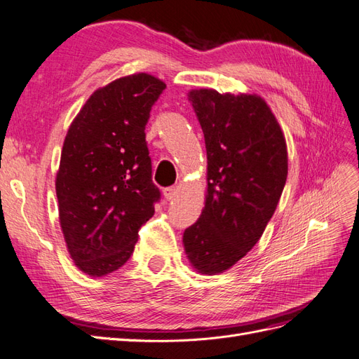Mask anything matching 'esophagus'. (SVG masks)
<instances>
[{
    "label": "esophagus",
    "mask_w": 359,
    "mask_h": 359,
    "mask_svg": "<svg viewBox=\"0 0 359 359\" xmlns=\"http://www.w3.org/2000/svg\"><path fill=\"white\" fill-rule=\"evenodd\" d=\"M163 194H165L166 201H173L178 196V190L175 187H168V189L163 190Z\"/></svg>",
    "instance_id": "1"
}]
</instances>
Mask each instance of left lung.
I'll return each mask as SVG.
<instances>
[{"mask_svg":"<svg viewBox=\"0 0 359 359\" xmlns=\"http://www.w3.org/2000/svg\"><path fill=\"white\" fill-rule=\"evenodd\" d=\"M189 100L205 137L208 189L182 243L199 273L220 274L255 247L277 208L287 178L286 140L256 94L202 88Z\"/></svg>","mask_w":359,"mask_h":359,"instance_id":"obj_1","label":"left lung"}]
</instances>
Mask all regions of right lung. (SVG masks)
I'll return each instance as SVG.
<instances>
[{
    "mask_svg": "<svg viewBox=\"0 0 359 359\" xmlns=\"http://www.w3.org/2000/svg\"><path fill=\"white\" fill-rule=\"evenodd\" d=\"M166 83L124 76L93 93L64 139L55 189L60 223L76 266L102 277L132 256L137 232L154 215L145 126Z\"/></svg>",
    "mask_w": 359,
    "mask_h": 359,
    "instance_id": "right-lung-1",
    "label": "right lung"
}]
</instances>
